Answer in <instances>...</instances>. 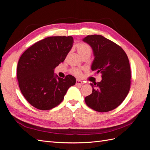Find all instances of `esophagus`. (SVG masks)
<instances>
[{"label":"esophagus","mask_w":150,"mask_h":150,"mask_svg":"<svg viewBox=\"0 0 150 150\" xmlns=\"http://www.w3.org/2000/svg\"><path fill=\"white\" fill-rule=\"evenodd\" d=\"M84 83L82 81H80L79 79H77L76 80V85H83Z\"/></svg>","instance_id":"obj_1"}]
</instances>
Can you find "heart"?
Returning a JSON list of instances; mask_svg holds the SVG:
<instances>
[{
    "label": "heart",
    "instance_id": "1",
    "mask_svg": "<svg viewBox=\"0 0 150 150\" xmlns=\"http://www.w3.org/2000/svg\"><path fill=\"white\" fill-rule=\"evenodd\" d=\"M76 49H77V51H78V52H79V54L81 56L86 53H91L92 52L91 47L89 44L84 42H80V43L77 44ZM72 74H74L75 76L78 77H80L81 74H82L81 70L78 69H72Z\"/></svg>",
    "mask_w": 150,
    "mask_h": 150
}]
</instances>
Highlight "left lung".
Here are the masks:
<instances>
[{
  "label": "left lung",
  "instance_id": "obj_1",
  "mask_svg": "<svg viewBox=\"0 0 150 150\" xmlns=\"http://www.w3.org/2000/svg\"><path fill=\"white\" fill-rule=\"evenodd\" d=\"M83 40L93 50L91 69L102 77L101 82L90 83L93 91L85 98V103L98 112L110 111L120 105L129 91L128 57L119 45L101 35H88Z\"/></svg>",
  "mask_w": 150,
  "mask_h": 150
}]
</instances>
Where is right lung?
Returning <instances> with one entry per match:
<instances>
[{
    "label": "right lung",
    "mask_w": 150,
    "mask_h": 150,
    "mask_svg": "<svg viewBox=\"0 0 150 150\" xmlns=\"http://www.w3.org/2000/svg\"><path fill=\"white\" fill-rule=\"evenodd\" d=\"M73 42L72 36L49 37L35 42L22 54L17 68L18 83L22 94L34 108L51 110L62 101L67 89L75 84L74 76L68 74L63 79L54 74Z\"/></svg>",
    "instance_id": "right-lung-1"
}]
</instances>
